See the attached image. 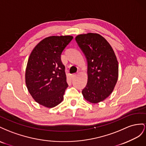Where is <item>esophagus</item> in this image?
Returning <instances> with one entry per match:
<instances>
[{
    "mask_svg": "<svg viewBox=\"0 0 146 146\" xmlns=\"http://www.w3.org/2000/svg\"><path fill=\"white\" fill-rule=\"evenodd\" d=\"M76 74H70V78L72 79H73L74 77H76Z\"/></svg>",
    "mask_w": 146,
    "mask_h": 146,
    "instance_id": "1",
    "label": "esophagus"
}]
</instances>
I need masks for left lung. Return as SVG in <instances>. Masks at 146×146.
<instances>
[{
    "label": "left lung",
    "instance_id": "1",
    "mask_svg": "<svg viewBox=\"0 0 146 146\" xmlns=\"http://www.w3.org/2000/svg\"><path fill=\"white\" fill-rule=\"evenodd\" d=\"M75 40L87 61L88 79L83 97L92 103L101 102L110 96L117 83V57L110 44L98 34H80Z\"/></svg>",
    "mask_w": 146,
    "mask_h": 146
}]
</instances>
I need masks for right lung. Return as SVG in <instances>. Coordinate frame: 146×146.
I'll return each mask as SVG.
<instances>
[{
    "label": "right lung",
    "instance_id": "obj_1",
    "mask_svg": "<svg viewBox=\"0 0 146 146\" xmlns=\"http://www.w3.org/2000/svg\"><path fill=\"white\" fill-rule=\"evenodd\" d=\"M73 36H51L41 40L29 56L25 74L26 84L34 100L51 108L64 100L67 88L61 54Z\"/></svg>",
    "mask_w": 146,
    "mask_h": 146
}]
</instances>
